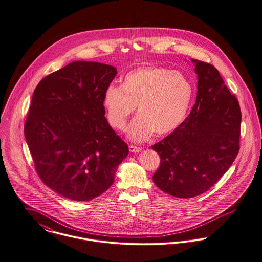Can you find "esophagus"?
Listing matches in <instances>:
<instances>
[{"label": "esophagus", "mask_w": 262, "mask_h": 262, "mask_svg": "<svg viewBox=\"0 0 262 262\" xmlns=\"http://www.w3.org/2000/svg\"><path fill=\"white\" fill-rule=\"evenodd\" d=\"M129 150H130V152H132V153H139V152L142 151V147L130 145V146H129Z\"/></svg>", "instance_id": "esophagus-1"}]
</instances>
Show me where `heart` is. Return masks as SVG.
Listing matches in <instances>:
<instances>
[{
    "mask_svg": "<svg viewBox=\"0 0 262 262\" xmlns=\"http://www.w3.org/2000/svg\"><path fill=\"white\" fill-rule=\"evenodd\" d=\"M192 95V84L183 73L146 66L127 73L120 86L109 85L102 104L109 124L117 130L124 129L136 106L138 115L127 133L140 142L153 132L157 136L173 132L185 118Z\"/></svg>",
    "mask_w": 262,
    "mask_h": 262,
    "instance_id": "obj_1",
    "label": "heart"
}]
</instances>
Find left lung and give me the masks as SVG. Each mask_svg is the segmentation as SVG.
Masks as SVG:
<instances>
[{
  "label": "left lung",
  "mask_w": 262,
  "mask_h": 262,
  "mask_svg": "<svg viewBox=\"0 0 262 262\" xmlns=\"http://www.w3.org/2000/svg\"><path fill=\"white\" fill-rule=\"evenodd\" d=\"M197 74L196 102L188 117L152 146L161 159L155 185L177 198L212 187L239 151L241 111L214 66L191 59Z\"/></svg>",
  "instance_id": "1"
}]
</instances>
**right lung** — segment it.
I'll use <instances>...</instances> for the list:
<instances>
[{"mask_svg": "<svg viewBox=\"0 0 262 262\" xmlns=\"http://www.w3.org/2000/svg\"><path fill=\"white\" fill-rule=\"evenodd\" d=\"M116 74L111 65L75 61L33 93L25 138L42 181L68 199L88 201L107 190L129 153L102 104Z\"/></svg>", "mask_w": 262, "mask_h": 262, "instance_id": "add662e5", "label": "right lung"}]
</instances>
